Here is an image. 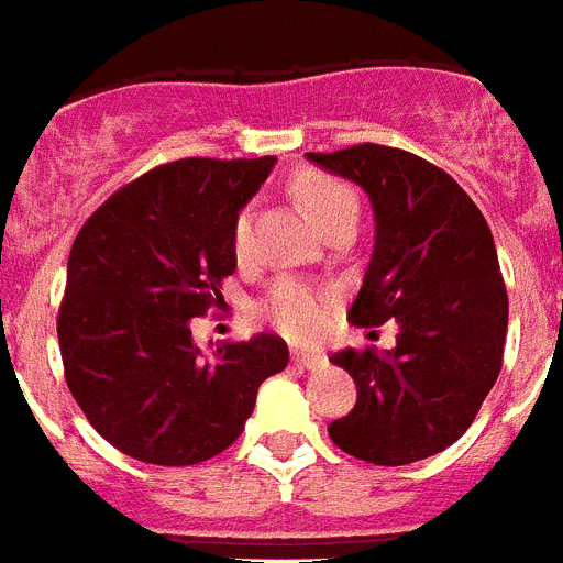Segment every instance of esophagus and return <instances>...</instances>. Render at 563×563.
Instances as JSON below:
<instances>
[{"label":"esophagus","instance_id":"1","mask_svg":"<svg viewBox=\"0 0 563 563\" xmlns=\"http://www.w3.org/2000/svg\"><path fill=\"white\" fill-rule=\"evenodd\" d=\"M291 358H295V364H300V367H306V369H318L327 364V358H323L321 353H306V350H295V353H291Z\"/></svg>","mask_w":563,"mask_h":563}]
</instances>
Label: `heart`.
<instances>
[{
	"mask_svg": "<svg viewBox=\"0 0 563 563\" xmlns=\"http://www.w3.org/2000/svg\"><path fill=\"white\" fill-rule=\"evenodd\" d=\"M295 194L321 231H327L338 219L358 213V199H355L353 187L344 185L341 178L327 176V173L300 176L295 181ZM251 240H254V213L245 208L234 222L236 257L249 254ZM327 291L300 280V277H277L260 303V312L266 314L283 335L295 338V341H312L321 335L323 323H327Z\"/></svg>",
	"mask_w": 563,
	"mask_h": 563,
	"instance_id": "heart-1",
	"label": "heart"
}]
</instances>
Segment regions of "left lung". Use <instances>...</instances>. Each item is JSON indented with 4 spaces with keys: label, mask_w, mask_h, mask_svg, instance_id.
I'll return each mask as SVG.
<instances>
[{
    "label": "left lung",
    "mask_w": 563,
    "mask_h": 563,
    "mask_svg": "<svg viewBox=\"0 0 563 563\" xmlns=\"http://www.w3.org/2000/svg\"><path fill=\"white\" fill-rule=\"evenodd\" d=\"M306 158L353 178L376 213L373 257L346 318L399 321L390 353L329 358L358 387L329 437L373 465L440 454L468 431L504 364L509 297L488 222L454 178L408 150L355 144Z\"/></svg>",
    "instance_id": "1"
}]
</instances>
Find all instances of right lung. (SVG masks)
Wrapping results in <instances>:
<instances>
[{"label":"right lung","mask_w":563,"mask_h":563,"mask_svg":"<svg viewBox=\"0 0 563 563\" xmlns=\"http://www.w3.org/2000/svg\"><path fill=\"white\" fill-rule=\"evenodd\" d=\"M263 158H178L109 196L68 254L57 338L66 385L121 454L196 465L245 431L260 385L289 364L260 332L205 358L190 323L222 303L234 222L274 167Z\"/></svg>","instance_id":"obj_1"}]
</instances>
